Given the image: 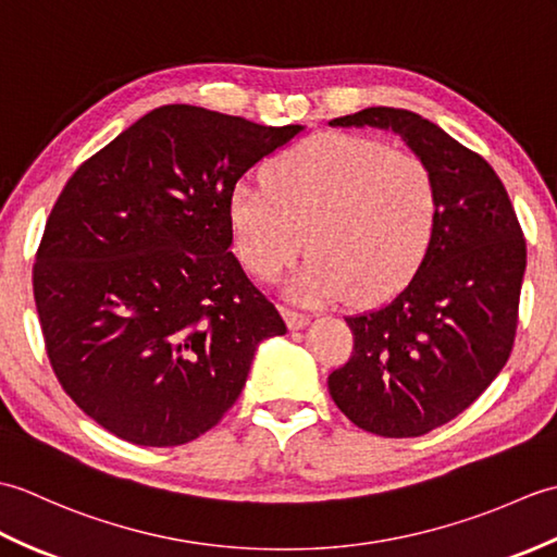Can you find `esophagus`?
<instances>
[{"label":"esophagus","instance_id":"esophagus-1","mask_svg":"<svg viewBox=\"0 0 557 557\" xmlns=\"http://www.w3.org/2000/svg\"><path fill=\"white\" fill-rule=\"evenodd\" d=\"M282 318H285V321H287L289 330H304L306 325L311 323V315L309 313L287 309V306H282Z\"/></svg>","mask_w":557,"mask_h":557}]
</instances>
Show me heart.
<instances>
[{
  "mask_svg": "<svg viewBox=\"0 0 557 557\" xmlns=\"http://www.w3.org/2000/svg\"><path fill=\"white\" fill-rule=\"evenodd\" d=\"M435 222L431 164L349 134L304 140L272 164L268 184H236L227 200L232 248L256 280H277L309 244L289 287L301 301L385 299L419 268Z\"/></svg>",
  "mask_w": 557,
  "mask_h": 557,
  "instance_id": "obj_1",
  "label": "heart"
}]
</instances>
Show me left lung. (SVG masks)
<instances>
[{
    "label": "left lung",
    "mask_w": 557,
    "mask_h": 557,
    "mask_svg": "<svg viewBox=\"0 0 557 557\" xmlns=\"http://www.w3.org/2000/svg\"><path fill=\"white\" fill-rule=\"evenodd\" d=\"M330 126H375L431 164L437 222L419 270L381 309L347 315L351 359L327 377L359 429L417 437L465 411L510 359L527 242L500 176L421 114L369 108Z\"/></svg>",
    "instance_id": "8db88e82"
}]
</instances>
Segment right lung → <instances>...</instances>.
<instances>
[{"mask_svg": "<svg viewBox=\"0 0 557 557\" xmlns=\"http://www.w3.org/2000/svg\"><path fill=\"white\" fill-rule=\"evenodd\" d=\"M301 132L164 104L66 182L33 294L54 375L104 431L196 441L242 395L260 342L287 333L230 251L227 200Z\"/></svg>", "mask_w": 557, "mask_h": 557, "instance_id": "right-lung-1", "label": "right lung"}]
</instances>
